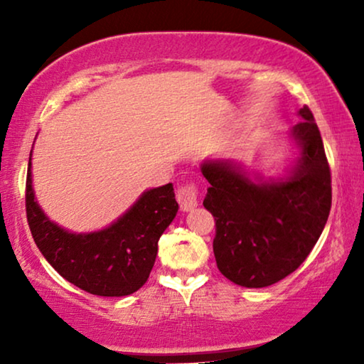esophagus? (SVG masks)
<instances>
[{
  "label": "esophagus",
  "instance_id": "esophagus-1",
  "mask_svg": "<svg viewBox=\"0 0 364 364\" xmlns=\"http://www.w3.org/2000/svg\"><path fill=\"white\" fill-rule=\"evenodd\" d=\"M177 202L183 212L192 210L193 207H197L198 203V191L197 186L193 182L183 183L177 188Z\"/></svg>",
  "mask_w": 364,
  "mask_h": 364
}]
</instances>
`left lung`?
<instances>
[{
  "instance_id": "obj_1",
  "label": "left lung",
  "mask_w": 364,
  "mask_h": 364,
  "mask_svg": "<svg viewBox=\"0 0 364 364\" xmlns=\"http://www.w3.org/2000/svg\"><path fill=\"white\" fill-rule=\"evenodd\" d=\"M293 127L300 157L285 181L255 183L230 161L202 164L208 187L203 207L215 217L213 253L228 280L263 288L305 262L326 225L331 172L310 107Z\"/></svg>"
}]
</instances>
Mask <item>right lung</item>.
<instances>
[{"instance_id":"add662e5","label":"right lung","mask_w":364,"mask_h":364,"mask_svg":"<svg viewBox=\"0 0 364 364\" xmlns=\"http://www.w3.org/2000/svg\"><path fill=\"white\" fill-rule=\"evenodd\" d=\"M178 210L172 183L151 188L112 225L92 233L58 227L34 200L31 157L26 177V217L44 258L69 283L97 296H126L147 282L157 242Z\"/></svg>"}]
</instances>
